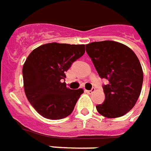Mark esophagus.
Masks as SVG:
<instances>
[{"label":"esophagus","instance_id":"esophagus-1","mask_svg":"<svg viewBox=\"0 0 151 151\" xmlns=\"http://www.w3.org/2000/svg\"><path fill=\"white\" fill-rule=\"evenodd\" d=\"M94 91H95V89H94V88H92L90 90H86V93H89V94H92Z\"/></svg>","mask_w":151,"mask_h":151}]
</instances>
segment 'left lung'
<instances>
[{
	"label": "left lung",
	"mask_w": 151,
	"mask_h": 151,
	"mask_svg": "<svg viewBox=\"0 0 151 151\" xmlns=\"http://www.w3.org/2000/svg\"><path fill=\"white\" fill-rule=\"evenodd\" d=\"M86 50L100 78L108 80L102 86L105 101L96 106L98 112L110 118L125 115L134 106L142 86L138 57L127 45L113 41L91 42Z\"/></svg>",
	"instance_id": "obj_1"
}]
</instances>
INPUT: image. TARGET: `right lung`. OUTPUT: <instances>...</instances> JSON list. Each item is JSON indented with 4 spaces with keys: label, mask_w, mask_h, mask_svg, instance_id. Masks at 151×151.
<instances>
[{
    "label": "right lung",
    "mask_w": 151,
    "mask_h": 151,
    "mask_svg": "<svg viewBox=\"0 0 151 151\" xmlns=\"http://www.w3.org/2000/svg\"><path fill=\"white\" fill-rule=\"evenodd\" d=\"M85 53V45L48 43L33 50L23 65L25 95L38 114L58 120L73 112L83 93L71 90L65 82V72Z\"/></svg>",
    "instance_id": "right-lung-1"
}]
</instances>
